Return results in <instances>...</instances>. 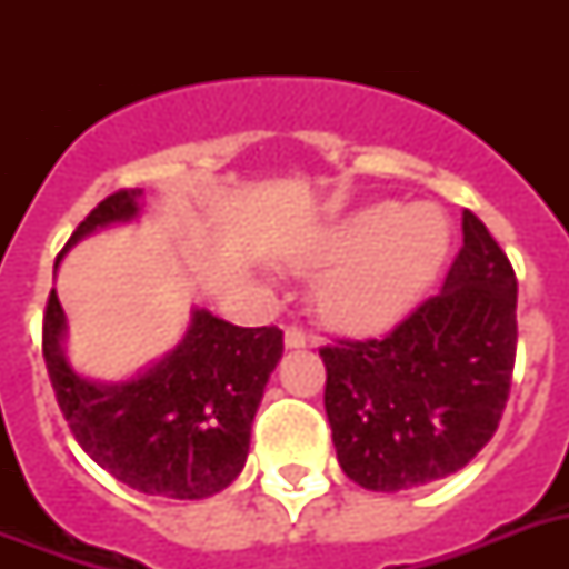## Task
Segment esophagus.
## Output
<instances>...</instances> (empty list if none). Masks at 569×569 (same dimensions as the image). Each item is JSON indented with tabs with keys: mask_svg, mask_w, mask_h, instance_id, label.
I'll use <instances>...</instances> for the list:
<instances>
[{
	"mask_svg": "<svg viewBox=\"0 0 569 569\" xmlns=\"http://www.w3.org/2000/svg\"><path fill=\"white\" fill-rule=\"evenodd\" d=\"M286 339V348H303L307 346V333H303V328H298V325H289L283 333Z\"/></svg>",
	"mask_w": 569,
	"mask_h": 569,
	"instance_id": "1",
	"label": "esophagus"
}]
</instances>
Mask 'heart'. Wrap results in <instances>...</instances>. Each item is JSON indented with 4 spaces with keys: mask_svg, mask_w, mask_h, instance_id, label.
Returning a JSON list of instances; mask_svg holds the SVG:
<instances>
[{
    "mask_svg": "<svg viewBox=\"0 0 569 569\" xmlns=\"http://www.w3.org/2000/svg\"><path fill=\"white\" fill-rule=\"evenodd\" d=\"M449 248V218L437 206L380 200L321 232L295 266H330L316 286V303L333 328L372 330L419 301Z\"/></svg>",
    "mask_w": 569,
    "mask_h": 569,
    "instance_id": "heart-1",
    "label": "heart"
}]
</instances>
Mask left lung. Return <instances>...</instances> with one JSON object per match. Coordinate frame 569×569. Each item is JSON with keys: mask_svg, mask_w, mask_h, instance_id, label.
Instances as JSON below:
<instances>
[{"mask_svg": "<svg viewBox=\"0 0 569 569\" xmlns=\"http://www.w3.org/2000/svg\"><path fill=\"white\" fill-rule=\"evenodd\" d=\"M339 467L396 493L458 472L499 428L517 357V277L463 209V248L437 295L387 337L319 351Z\"/></svg>", "mask_w": 569, "mask_h": 569, "instance_id": "8db88e82", "label": "left lung"}]
</instances>
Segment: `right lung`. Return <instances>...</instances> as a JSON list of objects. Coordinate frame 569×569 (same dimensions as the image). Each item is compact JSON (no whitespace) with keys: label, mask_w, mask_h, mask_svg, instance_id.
Returning a JSON list of instances; mask_svg holds the SVG:
<instances>
[{"label":"right lung","mask_w":569,"mask_h":569,"mask_svg":"<svg viewBox=\"0 0 569 569\" xmlns=\"http://www.w3.org/2000/svg\"><path fill=\"white\" fill-rule=\"evenodd\" d=\"M141 189L106 197L58 253L141 212ZM67 319L56 289L43 316V360L70 431L106 472L164 499H206L244 467L250 425L266 383L283 357V330L236 328L194 310L173 351L136 378L102 383L79 375L64 355Z\"/></svg>","instance_id":"add662e5"}]
</instances>
